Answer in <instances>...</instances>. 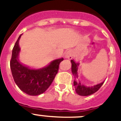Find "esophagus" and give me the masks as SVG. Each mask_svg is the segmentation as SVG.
<instances>
[{"instance_id": "1", "label": "esophagus", "mask_w": 121, "mask_h": 121, "mask_svg": "<svg viewBox=\"0 0 121 121\" xmlns=\"http://www.w3.org/2000/svg\"><path fill=\"white\" fill-rule=\"evenodd\" d=\"M65 57L66 58H71L72 57V53H71V51H68L65 52Z\"/></svg>"}]
</instances>
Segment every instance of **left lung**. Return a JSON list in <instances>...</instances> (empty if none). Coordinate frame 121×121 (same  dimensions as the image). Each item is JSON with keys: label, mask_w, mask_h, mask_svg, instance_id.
<instances>
[{"label": "left lung", "mask_w": 121, "mask_h": 121, "mask_svg": "<svg viewBox=\"0 0 121 121\" xmlns=\"http://www.w3.org/2000/svg\"><path fill=\"white\" fill-rule=\"evenodd\" d=\"M71 71L75 77V80H74V86L76 92L78 95L86 96L90 95L95 92H96L100 88V87L104 84V82L99 83V84L95 85L92 87H87L82 84L79 81L77 80V78L78 77L77 74V70H78V67L79 63H75L73 60H71Z\"/></svg>", "instance_id": "8db88e82"}]
</instances>
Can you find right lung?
<instances>
[{
	"label": "right lung",
	"mask_w": 121,
	"mask_h": 121,
	"mask_svg": "<svg viewBox=\"0 0 121 121\" xmlns=\"http://www.w3.org/2000/svg\"><path fill=\"white\" fill-rule=\"evenodd\" d=\"M20 35L12 50L10 61L13 78L16 85L26 94L37 96L45 92L53 82L59 69L60 63L63 58L55 60L43 69L35 70L29 69L21 64L18 60L20 47Z\"/></svg>",
	"instance_id": "add662e5"
}]
</instances>
